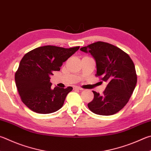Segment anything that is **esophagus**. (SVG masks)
Instances as JSON below:
<instances>
[{
  "mask_svg": "<svg viewBox=\"0 0 151 151\" xmlns=\"http://www.w3.org/2000/svg\"><path fill=\"white\" fill-rule=\"evenodd\" d=\"M73 88L75 89V90H83V88H82L79 87V86H74V87H73Z\"/></svg>",
  "mask_w": 151,
  "mask_h": 151,
  "instance_id": "34e87169",
  "label": "esophagus"
}]
</instances>
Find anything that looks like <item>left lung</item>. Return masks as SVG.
I'll list each match as a JSON object with an SVG mask.
<instances>
[{"label":"left lung","instance_id":"1","mask_svg":"<svg viewBox=\"0 0 151 151\" xmlns=\"http://www.w3.org/2000/svg\"><path fill=\"white\" fill-rule=\"evenodd\" d=\"M81 50L94 57L97 68L96 76L108 83L102 94L92 91L94 99L88 104L90 110L102 116L117 113L129 102L137 84L132 59L121 49L103 42L93 43Z\"/></svg>","mask_w":151,"mask_h":151}]
</instances>
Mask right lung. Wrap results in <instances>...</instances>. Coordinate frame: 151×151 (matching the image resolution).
I'll return each instance as SVG.
<instances>
[{"label": "right lung", "instance_id": "obj_1", "mask_svg": "<svg viewBox=\"0 0 151 151\" xmlns=\"http://www.w3.org/2000/svg\"><path fill=\"white\" fill-rule=\"evenodd\" d=\"M78 47L63 48L45 45L29 51L20 61L15 82L21 100L33 111L50 114L59 110L73 87L51 88L49 76L60 70L63 63L73 55Z\"/></svg>", "mask_w": 151, "mask_h": 151}]
</instances>
